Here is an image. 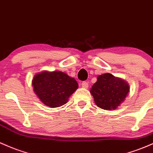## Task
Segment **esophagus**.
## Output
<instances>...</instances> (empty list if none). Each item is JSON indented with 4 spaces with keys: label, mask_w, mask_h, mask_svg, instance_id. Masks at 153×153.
Listing matches in <instances>:
<instances>
[{
    "label": "esophagus",
    "mask_w": 153,
    "mask_h": 153,
    "mask_svg": "<svg viewBox=\"0 0 153 153\" xmlns=\"http://www.w3.org/2000/svg\"><path fill=\"white\" fill-rule=\"evenodd\" d=\"M88 86H89L88 82H82V87H83V88L87 89V87H88Z\"/></svg>",
    "instance_id": "obj_1"
}]
</instances>
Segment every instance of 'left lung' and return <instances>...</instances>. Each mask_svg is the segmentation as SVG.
<instances>
[{
    "label": "left lung",
    "mask_w": 153,
    "mask_h": 153,
    "mask_svg": "<svg viewBox=\"0 0 153 153\" xmlns=\"http://www.w3.org/2000/svg\"><path fill=\"white\" fill-rule=\"evenodd\" d=\"M95 104L105 110H115L126 99L129 92L126 81L109 73L97 77V82L90 89Z\"/></svg>",
    "instance_id": "obj_1"
}]
</instances>
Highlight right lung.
<instances>
[{"instance_id":"add662e5","label":"right lung","mask_w":153,"mask_h":153,"mask_svg":"<svg viewBox=\"0 0 153 153\" xmlns=\"http://www.w3.org/2000/svg\"><path fill=\"white\" fill-rule=\"evenodd\" d=\"M32 85L39 100L51 108L66 104L78 88L75 79L59 71H43L36 74Z\"/></svg>"}]
</instances>
